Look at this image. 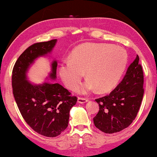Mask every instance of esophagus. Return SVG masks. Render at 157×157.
Masks as SVG:
<instances>
[{
    "instance_id": "34e87169",
    "label": "esophagus",
    "mask_w": 157,
    "mask_h": 157,
    "mask_svg": "<svg viewBox=\"0 0 157 157\" xmlns=\"http://www.w3.org/2000/svg\"><path fill=\"white\" fill-rule=\"evenodd\" d=\"M89 101V99L87 98H84V97H78V102L83 104V103H86Z\"/></svg>"
}]
</instances>
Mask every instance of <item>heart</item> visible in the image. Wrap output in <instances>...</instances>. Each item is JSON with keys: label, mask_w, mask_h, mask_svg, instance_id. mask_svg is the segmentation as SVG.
<instances>
[{"label": "heart", "mask_w": 157, "mask_h": 157, "mask_svg": "<svg viewBox=\"0 0 157 157\" xmlns=\"http://www.w3.org/2000/svg\"><path fill=\"white\" fill-rule=\"evenodd\" d=\"M127 52L121 47L108 44H87L75 50L71 58L61 63L59 74L68 89H76L84 76L89 78L78 89L87 94L98 88L105 91L115 86L125 71Z\"/></svg>", "instance_id": "heart-1"}]
</instances>
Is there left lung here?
<instances>
[{"instance_id":"left-lung-1","label":"left lung","mask_w":157,"mask_h":157,"mask_svg":"<svg viewBox=\"0 0 157 157\" xmlns=\"http://www.w3.org/2000/svg\"><path fill=\"white\" fill-rule=\"evenodd\" d=\"M143 86V69L137 56L121 82L108 95L95 99L99 110L93 118L94 125L105 133H117L128 128L139 110Z\"/></svg>"}]
</instances>
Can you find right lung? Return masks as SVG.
<instances>
[{"label":"right lung","mask_w":157,"mask_h":157,"mask_svg":"<svg viewBox=\"0 0 157 157\" xmlns=\"http://www.w3.org/2000/svg\"><path fill=\"white\" fill-rule=\"evenodd\" d=\"M57 40L37 42L29 46L19 57L12 71L14 99L22 117L34 131L47 137H56L68 125L69 113L77 97L59 83L46 81L32 84L26 80L30 65L38 57L50 53ZM57 61L52 63L51 79L56 78Z\"/></svg>","instance_id":"right-lung-1"}]
</instances>
